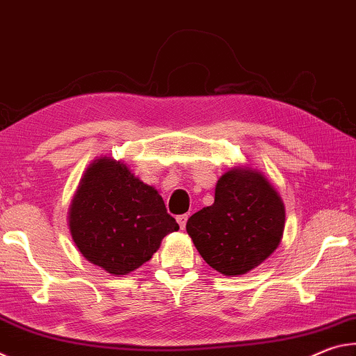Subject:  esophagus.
<instances>
[{
  "label": "esophagus",
  "mask_w": 356,
  "mask_h": 356,
  "mask_svg": "<svg viewBox=\"0 0 356 356\" xmlns=\"http://www.w3.org/2000/svg\"><path fill=\"white\" fill-rule=\"evenodd\" d=\"M178 224H179V229L184 230L186 229V222H188V214H181V216L177 218Z\"/></svg>",
  "instance_id": "esophagus-1"
}]
</instances>
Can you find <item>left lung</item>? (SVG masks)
<instances>
[{
  "mask_svg": "<svg viewBox=\"0 0 356 356\" xmlns=\"http://www.w3.org/2000/svg\"><path fill=\"white\" fill-rule=\"evenodd\" d=\"M284 222V203L264 175L233 168L218 181L213 205L192 214L186 230L209 266L240 276L270 257Z\"/></svg>",
  "mask_w": 356,
  "mask_h": 356,
  "instance_id": "obj_1",
  "label": "left lung"
}]
</instances>
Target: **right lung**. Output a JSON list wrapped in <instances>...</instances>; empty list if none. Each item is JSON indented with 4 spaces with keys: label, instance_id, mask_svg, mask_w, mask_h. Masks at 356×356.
Masks as SVG:
<instances>
[{
    "label": "right lung",
    "instance_id": "obj_1",
    "mask_svg": "<svg viewBox=\"0 0 356 356\" xmlns=\"http://www.w3.org/2000/svg\"><path fill=\"white\" fill-rule=\"evenodd\" d=\"M75 246L91 264L127 275L151 259L162 238L179 225L162 197L121 162H92L69 209Z\"/></svg>",
    "mask_w": 356,
    "mask_h": 356
}]
</instances>
